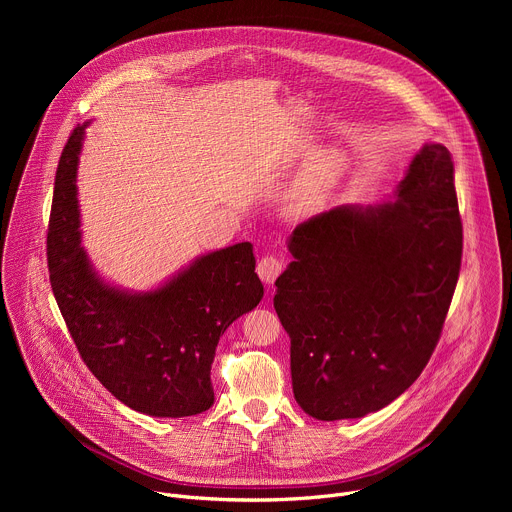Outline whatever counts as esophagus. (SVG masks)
<instances>
[{"label": "esophagus", "mask_w": 512, "mask_h": 512, "mask_svg": "<svg viewBox=\"0 0 512 512\" xmlns=\"http://www.w3.org/2000/svg\"><path fill=\"white\" fill-rule=\"evenodd\" d=\"M281 271H283V261L277 259V257H273V255H265V257H261V261L257 263V273H259L261 281H265L267 285H271V283L279 277Z\"/></svg>", "instance_id": "esophagus-1"}]
</instances>
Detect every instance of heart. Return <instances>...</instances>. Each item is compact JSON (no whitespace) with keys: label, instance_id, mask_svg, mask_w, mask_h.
Instances as JSON below:
<instances>
[{"label":"heart","instance_id":"1","mask_svg":"<svg viewBox=\"0 0 512 512\" xmlns=\"http://www.w3.org/2000/svg\"><path fill=\"white\" fill-rule=\"evenodd\" d=\"M342 174V160L334 154L320 156L289 192V208L306 214L318 210Z\"/></svg>","mask_w":512,"mask_h":512}]
</instances>
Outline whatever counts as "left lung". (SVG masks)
Returning <instances> with one entry per match:
<instances>
[{
  "label": "left lung",
  "mask_w": 512,
  "mask_h": 512,
  "mask_svg": "<svg viewBox=\"0 0 512 512\" xmlns=\"http://www.w3.org/2000/svg\"><path fill=\"white\" fill-rule=\"evenodd\" d=\"M287 247L273 306L298 405L322 421L387 407L425 369L458 283L452 154L425 143L391 200L316 214Z\"/></svg>",
  "instance_id": "8db88e82"
}]
</instances>
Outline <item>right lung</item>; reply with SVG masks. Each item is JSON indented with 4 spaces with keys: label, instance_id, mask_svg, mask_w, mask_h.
I'll list each match as a JSON object with an SVG mask.
<instances>
[{
    "label": "right lung",
    "instance_id": "obj_1",
    "mask_svg": "<svg viewBox=\"0 0 512 512\" xmlns=\"http://www.w3.org/2000/svg\"><path fill=\"white\" fill-rule=\"evenodd\" d=\"M89 123L72 129L54 180L48 269L81 358L133 411L188 417L210 409V367L225 330L263 298L251 243L198 257L152 291L105 283L81 247L77 166Z\"/></svg>",
    "mask_w": 512,
    "mask_h": 512
}]
</instances>
